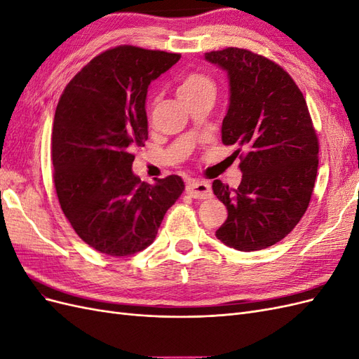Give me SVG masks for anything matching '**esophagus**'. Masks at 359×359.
<instances>
[{
    "mask_svg": "<svg viewBox=\"0 0 359 359\" xmlns=\"http://www.w3.org/2000/svg\"><path fill=\"white\" fill-rule=\"evenodd\" d=\"M186 191L194 199H206V198H211V194H212L208 182L196 181V180H193L187 184Z\"/></svg>",
    "mask_w": 359,
    "mask_h": 359,
    "instance_id": "esophagus-1",
    "label": "esophagus"
}]
</instances>
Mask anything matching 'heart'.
<instances>
[{
  "mask_svg": "<svg viewBox=\"0 0 359 359\" xmlns=\"http://www.w3.org/2000/svg\"><path fill=\"white\" fill-rule=\"evenodd\" d=\"M206 88H214V85L210 78H206L199 73H190L181 81L180 85V95L181 94H191L196 91H202Z\"/></svg>",
  "mask_w": 359,
  "mask_h": 359,
  "instance_id": "obj_1",
  "label": "heart"
}]
</instances>
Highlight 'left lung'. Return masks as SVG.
<instances>
[{
  "mask_svg": "<svg viewBox=\"0 0 359 359\" xmlns=\"http://www.w3.org/2000/svg\"><path fill=\"white\" fill-rule=\"evenodd\" d=\"M229 78L222 140L235 145L243 180L212 190L227 208L215 236L240 252L274 245L307 211L319 165V142L306 99L287 72L257 53L226 48L205 53Z\"/></svg>",
  "mask_w": 359,
  "mask_h": 359,
  "instance_id": "left-lung-1",
  "label": "left lung"
}]
</instances>
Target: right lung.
<instances>
[{
	"label": "right lung",
	"instance_id": "right-lung-1",
	"mask_svg": "<svg viewBox=\"0 0 359 359\" xmlns=\"http://www.w3.org/2000/svg\"><path fill=\"white\" fill-rule=\"evenodd\" d=\"M180 53L116 46L93 58L62 91L53 118V182L74 232L97 252L128 256L153 244L184 191L178 175L136 177L133 151L148 139V85Z\"/></svg>",
	"mask_w": 359,
	"mask_h": 359
}]
</instances>
